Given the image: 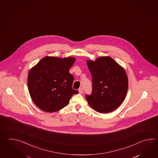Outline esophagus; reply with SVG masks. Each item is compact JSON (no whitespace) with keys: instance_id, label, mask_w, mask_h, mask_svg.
<instances>
[{"instance_id":"1","label":"esophagus","mask_w":158,"mask_h":158,"mask_svg":"<svg viewBox=\"0 0 158 158\" xmlns=\"http://www.w3.org/2000/svg\"><path fill=\"white\" fill-rule=\"evenodd\" d=\"M78 91H79V93L80 94H82L83 93V89L82 87H80L79 89H78Z\"/></svg>"}]
</instances>
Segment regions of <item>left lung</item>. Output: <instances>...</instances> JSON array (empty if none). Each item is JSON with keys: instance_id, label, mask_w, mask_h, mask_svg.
<instances>
[{"instance_id": "1", "label": "left lung", "mask_w": 158, "mask_h": 158, "mask_svg": "<svg viewBox=\"0 0 158 158\" xmlns=\"http://www.w3.org/2000/svg\"><path fill=\"white\" fill-rule=\"evenodd\" d=\"M92 77V93L86 95L91 107L102 114L117 109L124 101L128 89V78L124 69L110 56L95 61L87 60Z\"/></svg>"}]
</instances>
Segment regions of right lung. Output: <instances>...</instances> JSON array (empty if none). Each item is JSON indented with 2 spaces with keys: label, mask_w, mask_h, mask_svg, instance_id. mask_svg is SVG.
I'll list each match as a JSON object with an SVG mask.
<instances>
[{
  "label": "right lung",
  "mask_w": 158,
  "mask_h": 158,
  "mask_svg": "<svg viewBox=\"0 0 158 158\" xmlns=\"http://www.w3.org/2000/svg\"><path fill=\"white\" fill-rule=\"evenodd\" d=\"M74 57L46 56L30 69L27 86L34 104L42 111L54 112L69 103L78 91L72 88L74 77L69 69Z\"/></svg>",
  "instance_id": "add662e5"
}]
</instances>
